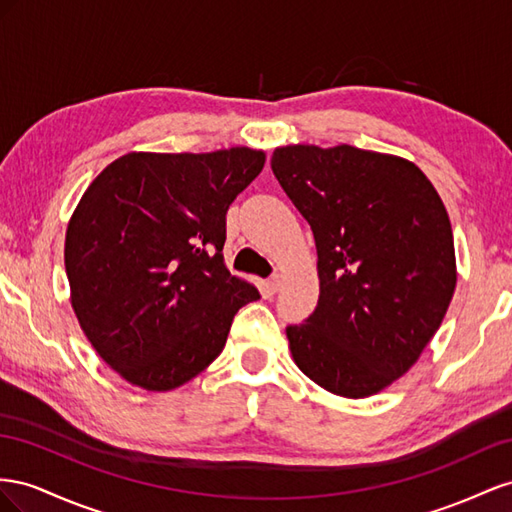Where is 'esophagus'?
<instances>
[{
    "label": "esophagus",
    "instance_id": "1",
    "mask_svg": "<svg viewBox=\"0 0 512 512\" xmlns=\"http://www.w3.org/2000/svg\"><path fill=\"white\" fill-rule=\"evenodd\" d=\"M279 289H281V276L274 274L266 281V291H268V294H276Z\"/></svg>",
    "mask_w": 512,
    "mask_h": 512
}]
</instances>
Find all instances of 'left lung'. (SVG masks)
Wrapping results in <instances>:
<instances>
[{
    "label": "left lung",
    "instance_id": "obj_1",
    "mask_svg": "<svg viewBox=\"0 0 512 512\" xmlns=\"http://www.w3.org/2000/svg\"><path fill=\"white\" fill-rule=\"evenodd\" d=\"M272 171L319 259L317 309L287 326L291 356L328 392L371 397L418 360L455 294L444 203L414 163L354 145H287Z\"/></svg>",
    "mask_w": 512,
    "mask_h": 512
}]
</instances>
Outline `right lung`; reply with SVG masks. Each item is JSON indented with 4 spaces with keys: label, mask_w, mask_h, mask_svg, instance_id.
<instances>
[{
    "label": "right lung",
    "mask_w": 512,
    "mask_h": 512,
    "mask_svg": "<svg viewBox=\"0 0 512 512\" xmlns=\"http://www.w3.org/2000/svg\"><path fill=\"white\" fill-rule=\"evenodd\" d=\"M248 148L126 154L83 193L66 231L72 309L126 382L171 390L223 352L259 291L223 264L225 214L264 169Z\"/></svg>",
    "instance_id": "right-lung-1"
}]
</instances>
